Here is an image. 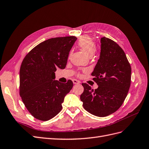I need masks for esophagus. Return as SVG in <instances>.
Here are the masks:
<instances>
[{"instance_id": "obj_1", "label": "esophagus", "mask_w": 149, "mask_h": 149, "mask_svg": "<svg viewBox=\"0 0 149 149\" xmlns=\"http://www.w3.org/2000/svg\"><path fill=\"white\" fill-rule=\"evenodd\" d=\"M73 83L74 84H79V81L76 79H73Z\"/></svg>"}]
</instances>
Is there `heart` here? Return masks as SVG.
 <instances>
[{
	"label": "heart",
	"mask_w": 149,
	"mask_h": 149,
	"mask_svg": "<svg viewBox=\"0 0 149 149\" xmlns=\"http://www.w3.org/2000/svg\"><path fill=\"white\" fill-rule=\"evenodd\" d=\"M79 47L89 57L94 54L95 50V44L92 39L89 36H83L81 37L78 42Z\"/></svg>",
	"instance_id": "1"
}]
</instances>
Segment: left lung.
<instances>
[{"label": "left lung", "mask_w": 149, "mask_h": 149, "mask_svg": "<svg viewBox=\"0 0 149 149\" xmlns=\"http://www.w3.org/2000/svg\"><path fill=\"white\" fill-rule=\"evenodd\" d=\"M99 59L91 75L98 88L83 83L80 96L84 109L97 116L113 113L123 103L131 85V68L118 44L105 37L100 39Z\"/></svg>", "instance_id": "obj_1"}]
</instances>
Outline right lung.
Wrapping results in <instances>:
<instances>
[{"label":"right lung","instance_id":"1","mask_svg":"<svg viewBox=\"0 0 149 149\" xmlns=\"http://www.w3.org/2000/svg\"><path fill=\"white\" fill-rule=\"evenodd\" d=\"M77 38H51L39 44L26 55L19 70V94L35 118L47 121L62 109L65 95L73 83L55 80L57 68L64 69L70 51Z\"/></svg>","mask_w":149,"mask_h":149}]
</instances>
